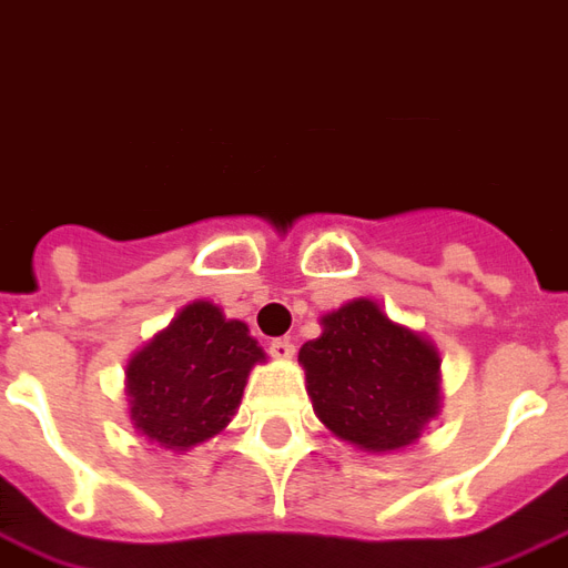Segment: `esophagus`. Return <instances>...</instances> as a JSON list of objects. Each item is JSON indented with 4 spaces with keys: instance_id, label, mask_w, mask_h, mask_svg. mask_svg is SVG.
<instances>
[{
    "instance_id": "obj_1",
    "label": "esophagus",
    "mask_w": 568,
    "mask_h": 568,
    "mask_svg": "<svg viewBox=\"0 0 568 568\" xmlns=\"http://www.w3.org/2000/svg\"><path fill=\"white\" fill-rule=\"evenodd\" d=\"M271 355L276 361H292L295 358V343L292 339H271Z\"/></svg>"
}]
</instances>
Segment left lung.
I'll list each match as a JSON object with an SVG mask.
<instances>
[{
    "label": "left lung",
    "instance_id": "obj_1",
    "mask_svg": "<svg viewBox=\"0 0 568 568\" xmlns=\"http://www.w3.org/2000/svg\"><path fill=\"white\" fill-rule=\"evenodd\" d=\"M322 334L297 352L318 422L339 443L390 455L418 443L443 409V358L422 331L355 297L318 318Z\"/></svg>",
    "mask_w": 568,
    "mask_h": 568
}]
</instances>
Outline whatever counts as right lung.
<instances>
[{
	"label": "right lung",
	"instance_id": "right-lung-1",
	"mask_svg": "<svg viewBox=\"0 0 568 568\" xmlns=\"http://www.w3.org/2000/svg\"><path fill=\"white\" fill-rule=\"evenodd\" d=\"M267 355L241 318L213 301H192L125 364L134 430L183 455L229 427L250 369Z\"/></svg>",
	"mask_w": 568,
	"mask_h": 568
}]
</instances>
